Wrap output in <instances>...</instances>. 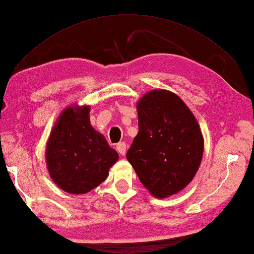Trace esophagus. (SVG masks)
<instances>
[{
    "label": "esophagus",
    "mask_w": 254,
    "mask_h": 254,
    "mask_svg": "<svg viewBox=\"0 0 254 254\" xmlns=\"http://www.w3.org/2000/svg\"><path fill=\"white\" fill-rule=\"evenodd\" d=\"M117 151L121 154V155H126L127 153V144L124 142H120L117 145Z\"/></svg>",
    "instance_id": "obj_1"
}]
</instances>
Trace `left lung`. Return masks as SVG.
<instances>
[{
    "mask_svg": "<svg viewBox=\"0 0 254 254\" xmlns=\"http://www.w3.org/2000/svg\"><path fill=\"white\" fill-rule=\"evenodd\" d=\"M136 110L138 133L127 160L151 195H175L200 166L203 136L197 119L176 93L165 89L146 92Z\"/></svg>",
    "mask_w": 254,
    "mask_h": 254,
    "instance_id": "obj_1",
    "label": "left lung"
}]
</instances>
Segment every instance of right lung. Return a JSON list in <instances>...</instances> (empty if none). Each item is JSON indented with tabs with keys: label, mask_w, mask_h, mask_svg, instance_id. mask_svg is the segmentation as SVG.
I'll list each match as a JSON object with an SVG mask.
<instances>
[{
	"label": "right lung",
	"mask_w": 254,
	"mask_h": 254,
	"mask_svg": "<svg viewBox=\"0 0 254 254\" xmlns=\"http://www.w3.org/2000/svg\"><path fill=\"white\" fill-rule=\"evenodd\" d=\"M90 106H71L59 114L46 143L49 176L72 195L87 193L106 181L119 154L90 123Z\"/></svg>",
	"instance_id": "obj_1"
}]
</instances>
